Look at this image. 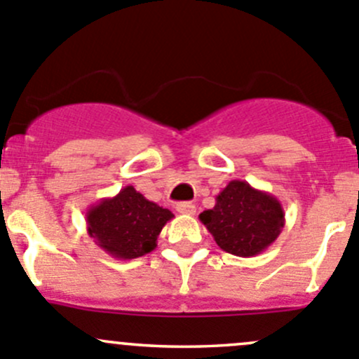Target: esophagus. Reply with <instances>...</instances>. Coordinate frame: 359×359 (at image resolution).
<instances>
[{
  "label": "esophagus",
  "mask_w": 359,
  "mask_h": 359,
  "mask_svg": "<svg viewBox=\"0 0 359 359\" xmlns=\"http://www.w3.org/2000/svg\"><path fill=\"white\" fill-rule=\"evenodd\" d=\"M177 212L184 213V215H194L196 213V206L189 201H182L177 205Z\"/></svg>",
  "instance_id": "1"
}]
</instances>
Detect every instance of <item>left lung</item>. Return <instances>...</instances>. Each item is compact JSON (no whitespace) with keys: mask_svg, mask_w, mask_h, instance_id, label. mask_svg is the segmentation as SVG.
Masks as SVG:
<instances>
[{"mask_svg":"<svg viewBox=\"0 0 359 359\" xmlns=\"http://www.w3.org/2000/svg\"><path fill=\"white\" fill-rule=\"evenodd\" d=\"M200 220L224 252L255 257L267 250L285 227V210L278 198L245 180H231L215 198V206Z\"/></svg>","mask_w":359,"mask_h":359,"instance_id":"obj_1","label":"left lung"}]
</instances>
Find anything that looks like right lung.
I'll return each mask as SVG.
<instances>
[{
	"label": "right lung",
	"instance_id": "obj_1",
	"mask_svg": "<svg viewBox=\"0 0 359 359\" xmlns=\"http://www.w3.org/2000/svg\"><path fill=\"white\" fill-rule=\"evenodd\" d=\"M173 219L168 208L146 200L133 186L104 198L86 210V231L111 257L130 260L153 252L165 224Z\"/></svg>",
	"mask_w": 359,
	"mask_h": 359
}]
</instances>
